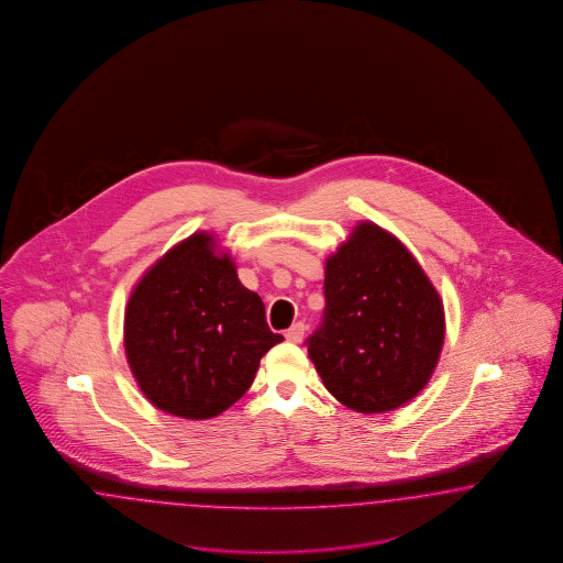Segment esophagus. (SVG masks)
Wrapping results in <instances>:
<instances>
[{
  "instance_id": "esophagus-1",
  "label": "esophagus",
  "mask_w": 563,
  "mask_h": 563,
  "mask_svg": "<svg viewBox=\"0 0 563 563\" xmlns=\"http://www.w3.org/2000/svg\"><path fill=\"white\" fill-rule=\"evenodd\" d=\"M287 341L289 342H301L306 336V324L303 322H297V324L290 325L289 330L285 332Z\"/></svg>"
}]
</instances>
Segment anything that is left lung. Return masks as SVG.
Returning <instances> with one entry per match:
<instances>
[{
    "instance_id": "8db88e82",
    "label": "left lung",
    "mask_w": 563,
    "mask_h": 563,
    "mask_svg": "<svg viewBox=\"0 0 563 563\" xmlns=\"http://www.w3.org/2000/svg\"><path fill=\"white\" fill-rule=\"evenodd\" d=\"M324 297L306 344L328 393L357 412H386L426 388L442 353V299L398 239L357 224L325 262Z\"/></svg>"
}]
</instances>
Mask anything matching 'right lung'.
<instances>
[{
    "mask_svg": "<svg viewBox=\"0 0 563 563\" xmlns=\"http://www.w3.org/2000/svg\"><path fill=\"white\" fill-rule=\"evenodd\" d=\"M123 342L140 390L156 409L210 419L250 390L260 358L283 341L231 257L196 233L142 276L125 309Z\"/></svg>",
    "mask_w": 563,
    "mask_h": 563,
    "instance_id": "obj_1",
    "label": "right lung"
}]
</instances>
